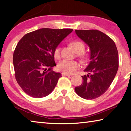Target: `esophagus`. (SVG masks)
<instances>
[{"label":"esophagus","mask_w":131,"mask_h":131,"mask_svg":"<svg viewBox=\"0 0 131 131\" xmlns=\"http://www.w3.org/2000/svg\"><path fill=\"white\" fill-rule=\"evenodd\" d=\"M61 75L62 76H70V75H71L69 74H67V73H65V72H62Z\"/></svg>","instance_id":"34e87169"}]
</instances>
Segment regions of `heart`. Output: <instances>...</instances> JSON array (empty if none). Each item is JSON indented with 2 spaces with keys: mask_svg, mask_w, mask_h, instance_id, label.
I'll return each instance as SVG.
<instances>
[{
  "mask_svg": "<svg viewBox=\"0 0 131 131\" xmlns=\"http://www.w3.org/2000/svg\"><path fill=\"white\" fill-rule=\"evenodd\" d=\"M70 45L75 52L77 53L78 56L80 57L82 60L86 61L88 58V55L83 51L85 49L84 43L79 41H73L70 43ZM60 55V48L57 47L54 50V56L56 59H59ZM79 67V64L76 61H70L63 60L60 61L57 65V69L67 74H72Z\"/></svg>",
  "mask_w": 131,
  "mask_h": 131,
  "instance_id": "heart-1",
  "label": "heart"
}]
</instances>
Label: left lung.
<instances>
[{
  "label": "left lung",
  "instance_id": "8db88e82",
  "mask_svg": "<svg viewBox=\"0 0 131 131\" xmlns=\"http://www.w3.org/2000/svg\"><path fill=\"white\" fill-rule=\"evenodd\" d=\"M79 37L90 49V61L84 70L83 82L75 88L79 97L93 100L106 92L118 68V54L112 38L97 30H75Z\"/></svg>",
  "mask_w": 131,
  "mask_h": 131
}]
</instances>
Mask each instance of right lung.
<instances>
[{"mask_svg": "<svg viewBox=\"0 0 131 131\" xmlns=\"http://www.w3.org/2000/svg\"><path fill=\"white\" fill-rule=\"evenodd\" d=\"M72 30L40 29L26 34L18 42L13 54L15 77L27 95L40 98L53 90L61 77L52 70L56 66L54 50Z\"/></svg>", "mask_w": 131, "mask_h": 131, "instance_id": "add662e5", "label": "right lung"}]
</instances>
